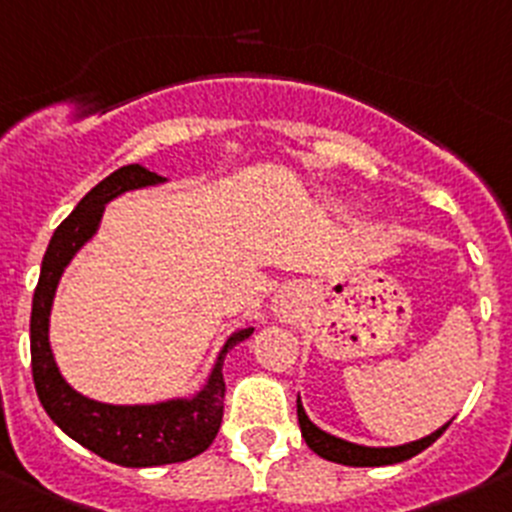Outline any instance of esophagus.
Wrapping results in <instances>:
<instances>
[{"instance_id":"obj_1","label":"esophagus","mask_w":512,"mask_h":512,"mask_svg":"<svg viewBox=\"0 0 512 512\" xmlns=\"http://www.w3.org/2000/svg\"><path fill=\"white\" fill-rule=\"evenodd\" d=\"M274 311H276V316H279V319H289V314H291V294H289V291H284V294L276 296Z\"/></svg>"}]
</instances>
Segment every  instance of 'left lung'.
<instances>
[{
    "mask_svg": "<svg viewBox=\"0 0 512 512\" xmlns=\"http://www.w3.org/2000/svg\"><path fill=\"white\" fill-rule=\"evenodd\" d=\"M296 415H299V427H301V437L306 440V445L316 452L319 457L329 462H339V465H349V467H382V465H397V462H405L410 457L420 455L422 450L432 445L442 432L450 427V422L440 427V430L430 432L427 437H420L415 442H405V445H394V447H367V445H357V442L342 440L337 435H329L321 427H316L314 422L309 420L306 415L304 405H301V397H296Z\"/></svg>",
    "mask_w": 512,
    "mask_h": 512,
    "instance_id": "8db88e82",
    "label": "left lung"
}]
</instances>
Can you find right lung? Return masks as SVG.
<instances>
[{
    "label": "right lung",
    "mask_w": 512,
    "mask_h": 512,
    "mask_svg": "<svg viewBox=\"0 0 512 512\" xmlns=\"http://www.w3.org/2000/svg\"><path fill=\"white\" fill-rule=\"evenodd\" d=\"M168 178L143 168L123 165L100 180L75 211L52 233L34 289L29 319L32 377L42 407L65 435L80 442L102 460L123 467H155L186 462L208 450L223 420V359L236 344L246 342L253 326H241L218 349L216 362L201 389L186 397L163 399L150 405H107L77 392L62 377L50 344V316L62 274L77 251L97 233L110 201L128 191L163 186Z\"/></svg>",
    "instance_id": "obj_1"
}]
</instances>
